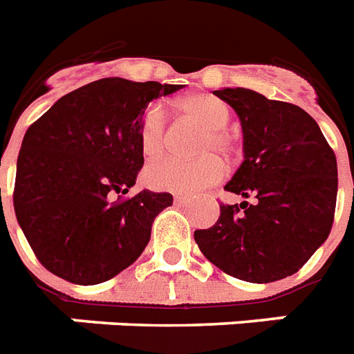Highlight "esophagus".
I'll use <instances>...</instances> for the list:
<instances>
[{
	"label": "esophagus",
	"instance_id": "esophagus-1",
	"mask_svg": "<svg viewBox=\"0 0 354 354\" xmlns=\"http://www.w3.org/2000/svg\"><path fill=\"white\" fill-rule=\"evenodd\" d=\"M174 202L185 205V203L191 202V196H187V194H176V196H174Z\"/></svg>",
	"mask_w": 354,
	"mask_h": 354
}]
</instances>
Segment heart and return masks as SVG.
Wrapping results in <instances>:
<instances>
[{
    "mask_svg": "<svg viewBox=\"0 0 354 354\" xmlns=\"http://www.w3.org/2000/svg\"><path fill=\"white\" fill-rule=\"evenodd\" d=\"M176 109L183 116L203 127V134L198 138L194 151L202 156L194 160L169 158L152 163L145 169V183L156 191L194 192L203 187L214 185L223 176V163L214 154L225 160L236 154V138L227 129L231 122V109L223 100L207 93H194L180 97ZM138 143L145 160H156L163 154L167 145L165 114L160 105H149L138 122Z\"/></svg>",
    "mask_w": 354,
    "mask_h": 354,
    "instance_id": "heart-1",
    "label": "heart"
}]
</instances>
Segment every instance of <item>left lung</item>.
Listing matches in <instances>:
<instances>
[{"instance_id":"8db88e82","label":"left lung","mask_w":354,"mask_h":354,"mask_svg":"<svg viewBox=\"0 0 354 354\" xmlns=\"http://www.w3.org/2000/svg\"><path fill=\"white\" fill-rule=\"evenodd\" d=\"M214 94L236 111L243 132V162L225 191L252 202L220 203L218 222L194 231V240L207 260L238 280L291 277L331 232L335 152L298 105L242 87Z\"/></svg>"}]
</instances>
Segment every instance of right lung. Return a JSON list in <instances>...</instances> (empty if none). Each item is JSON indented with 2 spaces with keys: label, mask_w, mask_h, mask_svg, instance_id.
<instances>
[{
  "label": "right lung",
  "mask_w": 354,
  "mask_h": 354,
  "mask_svg": "<svg viewBox=\"0 0 354 354\" xmlns=\"http://www.w3.org/2000/svg\"><path fill=\"white\" fill-rule=\"evenodd\" d=\"M183 85L103 77L59 97L25 132L14 211L45 269L77 286L114 278L138 260L172 194L123 198L143 165L138 122L149 102Z\"/></svg>",
  "instance_id": "right-lung-1"
}]
</instances>
